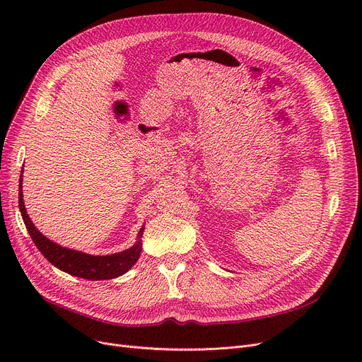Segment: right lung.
Wrapping results in <instances>:
<instances>
[{
    "label": "right lung",
    "instance_id": "1",
    "mask_svg": "<svg viewBox=\"0 0 362 362\" xmlns=\"http://www.w3.org/2000/svg\"><path fill=\"white\" fill-rule=\"evenodd\" d=\"M18 208H21L22 218L33 243L36 245V248L41 251V254L54 265V267L74 277H81L86 280L116 279L127 273L141 257L142 235L145 226H142L139 229L136 242L133 243L130 248L110 255H90L82 251L70 250L44 236L36 229L29 214L26 213V206L23 201V170L21 175V180H18Z\"/></svg>",
    "mask_w": 362,
    "mask_h": 362
}]
</instances>
